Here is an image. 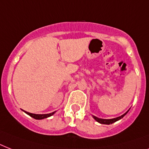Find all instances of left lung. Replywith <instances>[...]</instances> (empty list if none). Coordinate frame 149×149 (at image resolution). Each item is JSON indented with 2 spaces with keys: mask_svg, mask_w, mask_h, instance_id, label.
<instances>
[{
  "mask_svg": "<svg viewBox=\"0 0 149 149\" xmlns=\"http://www.w3.org/2000/svg\"><path fill=\"white\" fill-rule=\"evenodd\" d=\"M128 111H129V110H128L126 113H125L124 114L120 116V117H118V118H112V119H102V118H97V117H96V116H93V115L92 116H93V119L96 120V121H97V122L100 123V124H104V125H111V124H113V123L116 122V121H118V120H120L122 118H124L125 115H126V113H127Z\"/></svg>",
  "mask_w": 149,
  "mask_h": 149,
  "instance_id": "left-lung-1",
  "label": "left lung"
}]
</instances>
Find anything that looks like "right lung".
Here are the masks:
<instances>
[{"label":"right lung","instance_id":"obj_1","mask_svg":"<svg viewBox=\"0 0 149 149\" xmlns=\"http://www.w3.org/2000/svg\"><path fill=\"white\" fill-rule=\"evenodd\" d=\"M23 111V110H22ZM24 113H26L27 114H29V116H31V118H35L36 120H42V119H44V118H47L49 117H51L52 115H53L54 113H56V111H54L52 113H45V114H36V113H29V112H27V111H23Z\"/></svg>","mask_w":149,"mask_h":149}]
</instances>
